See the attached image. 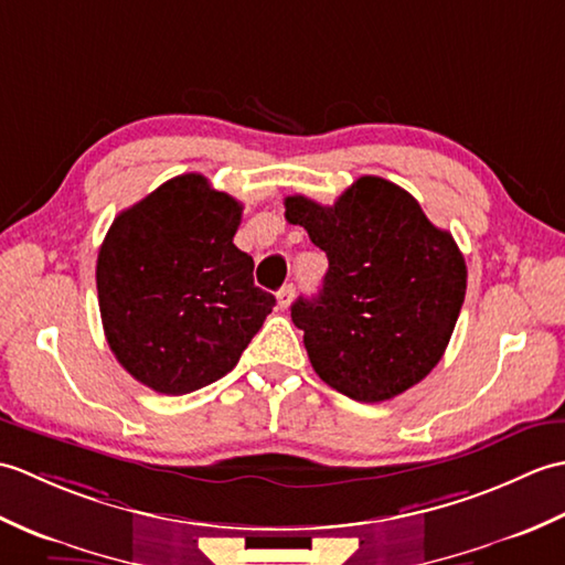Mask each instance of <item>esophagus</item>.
I'll return each mask as SVG.
<instances>
[{"instance_id":"obj_1","label":"esophagus","mask_w":565,"mask_h":565,"mask_svg":"<svg viewBox=\"0 0 565 565\" xmlns=\"http://www.w3.org/2000/svg\"><path fill=\"white\" fill-rule=\"evenodd\" d=\"M294 294H296V289H294V284H286L284 289L276 294V301H279V308L281 310H286L291 306V301H294Z\"/></svg>"}]
</instances>
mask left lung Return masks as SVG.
<instances>
[{"label": "left lung", "instance_id": "obj_1", "mask_svg": "<svg viewBox=\"0 0 565 565\" xmlns=\"http://www.w3.org/2000/svg\"><path fill=\"white\" fill-rule=\"evenodd\" d=\"M284 206L330 262L322 289L291 306L316 374L359 403L413 388L439 364L463 306L451 233L381 177H359L332 206L298 194Z\"/></svg>", "mask_w": 565, "mask_h": 565}]
</instances>
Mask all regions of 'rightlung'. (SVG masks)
Returning <instances> with one entry per match:
<instances>
[{
  "instance_id": "1",
  "label": "right lung",
  "mask_w": 565,
  "mask_h": 565,
  "mask_svg": "<svg viewBox=\"0 0 565 565\" xmlns=\"http://www.w3.org/2000/svg\"><path fill=\"white\" fill-rule=\"evenodd\" d=\"M243 203L203 174L164 182L114 218L99 247L104 334L130 376L164 395L218 381L239 362L276 298L233 245Z\"/></svg>"
}]
</instances>
